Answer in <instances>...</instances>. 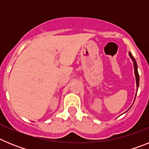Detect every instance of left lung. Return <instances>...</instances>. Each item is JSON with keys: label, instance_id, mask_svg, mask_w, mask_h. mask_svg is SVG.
<instances>
[{"label": "left lung", "instance_id": "8db88e82", "mask_svg": "<svg viewBox=\"0 0 149 149\" xmlns=\"http://www.w3.org/2000/svg\"><path fill=\"white\" fill-rule=\"evenodd\" d=\"M129 56H130V58L131 59V60L134 63V74H135V77H136V91H137L138 87H139V73H138V70H137V64H136V60L134 59V56H132V54H131V52H129ZM136 97V96H135ZM134 101H135V98H134ZM131 108V107H130ZM129 108V109H130ZM128 109V110H129Z\"/></svg>", "mask_w": 149, "mask_h": 149}]
</instances>
